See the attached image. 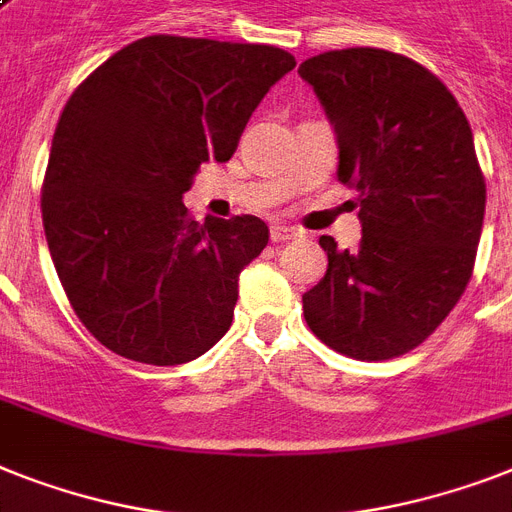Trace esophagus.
Here are the masks:
<instances>
[{
	"label": "esophagus",
	"instance_id": "1",
	"mask_svg": "<svg viewBox=\"0 0 512 512\" xmlns=\"http://www.w3.org/2000/svg\"><path fill=\"white\" fill-rule=\"evenodd\" d=\"M294 236H299L297 228L284 226V223H273V226H270V242L273 244L289 242V239H294Z\"/></svg>",
	"mask_w": 512,
	"mask_h": 512
}]
</instances>
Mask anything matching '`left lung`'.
I'll list each match as a JSON object with an SVG mask.
<instances>
[{
    "instance_id": "obj_1",
    "label": "left lung",
    "mask_w": 512,
    "mask_h": 512,
    "mask_svg": "<svg viewBox=\"0 0 512 512\" xmlns=\"http://www.w3.org/2000/svg\"><path fill=\"white\" fill-rule=\"evenodd\" d=\"M339 141V181L357 191L363 239L321 236L326 276L302 294L323 344L355 360L415 350L471 281L486 184L458 99L410 57L352 47L299 65Z\"/></svg>"
}]
</instances>
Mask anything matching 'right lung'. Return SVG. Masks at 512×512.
Returning a JSON list of instances; mask_svg holds the SVG:
<instances>
[{"instance_id": "right-lung-1", "label": "right lung", "mask_w": 512, "mask_h": 512, "mask_svg": "<svg viewBox=\"0 0 512 512\" xmlns=\"http://www.w3.org/2000/svg\"><path fill=\"white\" fill-rule=\"evenodd\" d=\"M297 62L268 44L147 36L70 94L41 218L70 305L115 355L181 365L234 321L239 273L268 244L255 215L191 220L181 202L226 162L260 99Z\"/></svg>"}]
</instances>
